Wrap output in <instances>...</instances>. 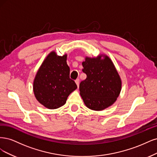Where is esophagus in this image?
I'll return each instance as SVG.
<instances>
[{
	"instance_id": "esophagus-1",
	"label": "esophagus",
	"mask_w": 157,
	"mask_h": 157,
	"mask_svg": "<svg viewBox=\"0 0 157 157\" xmlns=\"http://www.w3.org/2000/svg\"><path fill=\"white\" fill-rule=\"evenodd\" d=\"M75 83H76V85H77L78 87H79V79H75Z\"/></svg>"
}]
</instances>
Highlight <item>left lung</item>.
I'll return each mask as SVG.
<instances>
[{
	"mask_svg": "<svg viewBox=\"0 0 157 157\" xmlns=\"http://www.w3.org/2000/svg\"><path fill=\"white\" fill-rule=\"evenodd\" d=\"M82 65L87 78L81 82L79 90L86 106L100 111L112 105L121 92V81L111 59L87 57Z\"/></svg>",
	"mask_w": 157,
	"mask_h": 157,
	"instance_id": "obj_1",
	"label": "left lung"
}]
</instances>
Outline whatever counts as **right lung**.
Instances as JSON below:
<instances>
[{"mask_svg":"<svg viewBox=\"0 0 157 157\" xmlns=\"http://www.w3.org/2000/svg\"><path fill=\"white\" fill-rule=\"evenodd\" d=\"M67 57V55L57 57L54 52L49 53L35 77V97L47 108L56 109L63 105L69 94L77 89L74 81L70 78Z\"/></svg>","mask_w":157,"mask_h":157,"instance_id":"obj_1","label":"right lung"}]
</instances>
